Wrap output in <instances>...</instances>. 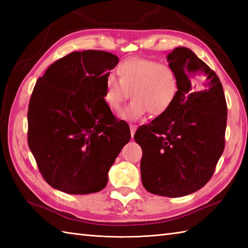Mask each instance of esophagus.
<instances>
[{
    "label": "esophagus",
    "mask_w": 248,
    "mask_h": 248,
    "mask_svg": "<svg viewBox=\"0 0 248 248\" xmlns=\"http://www.w3.org/2000/svg\"><path fill=\"white\" fill-rule=\"evenodd\" d=\"M136 125L135 124H130V131H131V135H132V138L134 136V134H135V131H136Z\"/></svg>",
    "instance_id": "esophagus-1"
}]
</instances>
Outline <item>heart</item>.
<instances>
[{"label": "heart", "mask_w": 248, "mask_h": 248, "mask_svg": "<svg viewBox=\"0 0 248 248\" xmlns=\"http://www.w3.org/2000/svg\"><path fill=\"white\" fill-rule=\"evenodd\" d=\"M119 78L108 75L103 100L107 107L118 112L128 98L132 101L120 113L124 120L136 121L150 112L161 115L178 96L179 78L173 68L148 59H128L118 66Z\"/></svg>", "instance_id": "b5f03b06"}]
</instances>
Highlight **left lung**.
<instances>
[{"label": "left lung", "mask_w": 248, "mask_h": 248, "mask_svg": "<svg viewBox=\"0 0 248 248\" xmlns=\"http://www.w3.org/2000/svg\"><path fill=\"white\" fill-rule=\"evenodd\" d=\"M179 78L171 107L134 140L143 150L141 182L147 191L181 197L198 191L211 179L225 148L227 104L223 85L210 67L184 46L167 55Z\"/></svg>", "instance_id": "1"}]
</instances>
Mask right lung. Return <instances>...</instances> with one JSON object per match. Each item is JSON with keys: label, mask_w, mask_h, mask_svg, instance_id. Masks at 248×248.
I'll use <instances>...</instances> for the list:
<instances>
[{"label": "right lung", "mask_w": 248, "mask_h": 248, "mask_svg": "<svg viewBox=\"0 0 248 248\" xmlns=\"http://www.w3.org/2000/svg\"><path fill=\"white\" fill-rule=\"evenodd\" d=\"M118 57L104 51L72 52L36 82L28 112V141L38 170L67 194L101 191L108 170L131 139L103 100Z\"/></svg>", "instance_id": "add662e5"}]
</instances>
